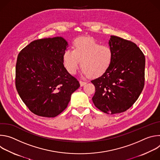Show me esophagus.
<instances>
[{
	"label": "esophagus",
	"instance_id": "34e87169",
	"mask_svg": "<svg viewBox=\"0 0 160 160\" xmlns=\"http://www.w3.org/2000/svg\"><path fill=\"white\" fill-rule=\"evenodd\" d=\"M87 83H86V82H83V81H82V80H80V86H83L84 85H85Z\"/></svg>",
	"mask_w": 160,
	"mask_h": 160
}]
</instances>
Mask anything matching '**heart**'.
I'll list each match as a JSON object with an SVG mask.
<instances>
[{"label":"heart","mask_w":160,"mask_h":160,"mask_svg":"<svg viewBox=\"0 0 160 160\" xmlns=\"http://www.w3.org/2000/svg\"><path fill=\"white\" fill-rule=\"evenodd\" d=\"M112 58L113 52L110 47L100 45L92 37H81L75 41L73 50L64 51L63 64L68 73L75 74L81 62L83 74L96 77L108 69Z\"/></svg>","instance_id":"obj_1"}]
</instances>
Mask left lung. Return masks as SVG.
I'll list each match as a JSON object with an SVG mask.
<instances>
[{"mask_svg": "<svg viewBox=\"0 0 160 160\" xmlns=\"http://www.w3.org/2000/svg\"><path fill=\"white\" fill-rule=\"evenodd\" d=\"M109 45L112 62L99 77L91 81L96 88L92 101L107 114L129 109L138 100L144 86L145 56L135 43L111 35Z\"/></svg>", "mask_w": 160, "mask_h": 160, "instance_id": "obj_1", "label": "left lung"}]
</instances>
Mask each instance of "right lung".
I'll return each mask as SVG.
<instances>
[{"label": "right lung", "instance_id": "obj_1", "mask_svg": "<svg viewBox=\"0 0 160 160\" xmlns=\"http://www.w3.org/2000/svg\"><path fill=\"white\" fill-rule=\"evenodd\" d=\"M67 48L68 42L61 37L38 39L18 56L16 90L28 109L38 116L52 118L59 115L80 87L63 64Z\"/></svg>", "mask_w": 160, "mask_h": 160}]
</instances>
